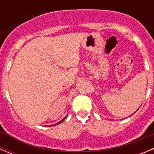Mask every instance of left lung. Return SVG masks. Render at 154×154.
Listing matches in <instances>:
<instances>
[{
    "label": "left lung",
    "mask_w": 154,
    "mask_h": 154,
    "mask_svg": "<svg viewBox=\"0 0 154 154\" xmlns=\"http://www.w3.org/2000/svg\"><path fill=\"white\" fill-rule=\"evenodd\" d=\"M137 111H136V112H137Z\"/></svg>",
    "instance_id": "8db88e82"
}]
</instances>
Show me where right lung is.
I'll return each instance as SVG.
<instances>
[{
    "mask_svg": "<svg viewBox=\"0 0 154 154\" xmlns=\"http://www.w3.org/2000/svg\"><path fill=\"white\" fill-rule=\"evenodd\" d=\"M66 116H65V118H64V119H62V120H61V121H60V122H58V123H56V124H53V125H51V126H55V125H57V124H60V123H62V122H63V121H64V120H65V118H66Z\"/></svg>",
    "mask_w": 154,
    "mask_h": 154,
    "instance_id": "obj_1",
    "label": "right lung"
}]
</instances>
